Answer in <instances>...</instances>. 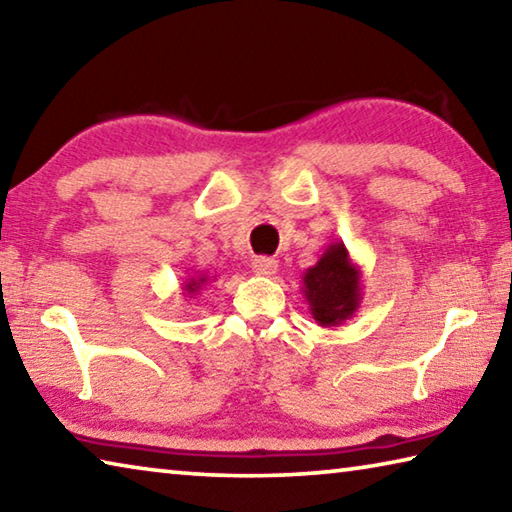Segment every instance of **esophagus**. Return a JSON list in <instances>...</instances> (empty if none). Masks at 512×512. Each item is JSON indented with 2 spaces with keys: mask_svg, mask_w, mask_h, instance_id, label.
<instances>
[{
  "mask_svg": "<svg viewBox=\"0 0 512 512\" xmlns=\"http://www.w3.org/2000/svg\"><path fill=\"white\" fill-rule=\"evenodd\" d=\"M253 271L257 273V275H273L275 271H277V259H273V257H255L253 259Z\"/></svg>",
  "mask_w": 512,
  "mask_h": 512,
  "instance_id": "esophagus-1",
  "label": "esophagus"
}]
</instances>
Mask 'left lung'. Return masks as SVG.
<instances>
[{"label":"left lung","instance_id":"left-lung-1","mask_svg":"<svg viewBox=\"0 0 512 512\" xmlns=\"http://www.w3.org/2000/svg\"><path fill=\"white\" fill-rule=\"evenodd\" d=\"M302 296L320 327H339L357 314L363 298L361 268L343 241L325 248L318 262L302 273Z\"/></svg>","mask_w":512,"mask_h":512}]
</instances>
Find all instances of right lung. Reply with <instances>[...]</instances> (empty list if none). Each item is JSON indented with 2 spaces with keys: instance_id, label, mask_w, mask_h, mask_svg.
Returning <instances> with one entry per match:
<instances>
[{
  "instance_id": "obj_1",
  "label": "right lung",
  "mask_w": 512,
  "mask_h": 512,
  "mask_svg": "<svg viewBox=\"0 0 512 512\" xmlns=\"http://www.w3.org/2000/svg\"><path fill=\"white\" fill-rule=\"evenodd\" d=\"M207 282H210V277H207V275H192V277H187L185 284H183V293H187L189 298L198 296V293H201V289L205 287Z\"/></svg>"
}]
</instances>
